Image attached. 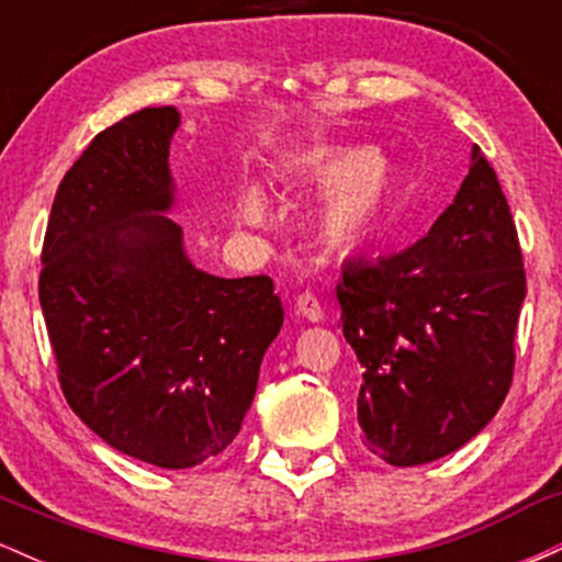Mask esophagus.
<instances>
[{
  "label": "esophagus",
  "mask_w": 562,
  "mask_h": 562,
  "mask_svg": "<svg viewBox=\"0 0 562 562\" xmlns=\"http://www.w3.org/2000/svg\"><path fill=\"white\" fill-rule=\"evenodd\" d=\"M295 314H301V317L312 319V322H319L325 317V312H322V303L317 295L312 293V290H303L301 295H295Z\"/></svg>",
  "instance_id": "obj_1"
}]
</instances>
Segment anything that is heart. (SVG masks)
Instances as JSON below:
<instances>
[{
  "label": "heart",
  "mask_w": 562,
  "mask_h": 562,
  "mask_svg": "<svg viewBox=\"0 0 562 562\" xmlns=\"http://www.w3.org/2000/svg\"><path fill=\"white\" fill-rule=\"evenodd\" d=\"M282 177L299 184H330L319 209V229L333 243H353L370 235L383 216L391 192L389 164L367 147L295 156L282 166ZM240 214L254 224L269 216L267 198L259 187L243 192Z\"/></svg>",
  "instance_id": "heart-1"
}]
</instances>
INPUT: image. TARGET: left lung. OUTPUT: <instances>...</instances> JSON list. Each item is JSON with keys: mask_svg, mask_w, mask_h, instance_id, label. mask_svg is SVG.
Segmentation results:
<instances>
[{"mask_svg": "<svg viewBox=\"0 0 562 562\" xmlns=\"http://www.w3.org/2000/svg\"><path fill=\"white\" fill-rule=\"evenodd\" d=\"M335 295L364 370L357 415L372 454L425 465L492 420L513 383L526 269L479 147L428 235L389 259L344 261Z\"/></svg>", "mask_w": 562, "mask_h": 562, "instance_id": "8db88e82", "label": "left lung"}]
</instances>
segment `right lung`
Returning <instances> with one entry per match:
<instances>
[{"label":"right lung","instance_id":"1","mask_svg":"<svg viewBox=\"0 0 562 562\" xmlns=\"http://www.w3.org/2000/svg\"><path fill=\"white\" fill-rule=\"evenodd\" d=\"M171 105L142 108L89 142L63 177L42 245L38 301L70 409L102 441L182 470L240 434L282 327L272 277L187 261L171 205Z\"/></svg>","mask_w":562,"mask_h":562}]
</instances>
